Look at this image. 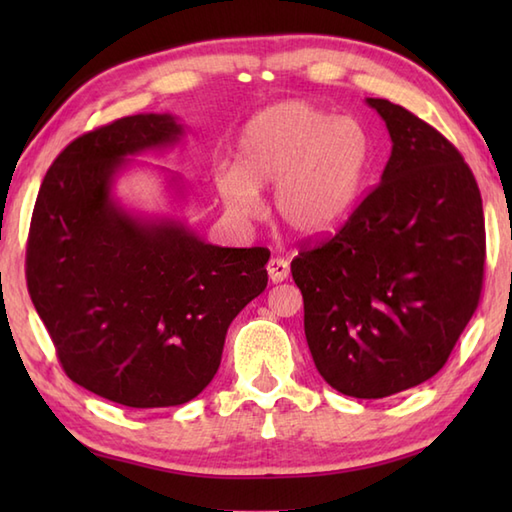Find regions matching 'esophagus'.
I'll return each instance as SVG.
<instances>
[{"label": "esophagus", "instance_id": "34e87169", "mask_svg": "<svg viewBox=\"0 0 512 512\" xmlns=\"http://www.w3.org/2000/svg\"><path fill=\"white\" fill-rule=\"evenodd\" d=\"M268 270V277L273 284H281V281H286L288 275H290V266L284 257H273L266 266Z\"/></svg>", "mask_w": 512, "mask_h": 512}]
</instances>
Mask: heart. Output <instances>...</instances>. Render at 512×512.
Returning a JSON list of instances; mask_svg holds the SVG:
<instances>
[{
  "label": "heart",
  "mask_w": 512,
  "mask_h": 512,
  "mask_svg": "<svg viewBox=\"0 0 512 512\" xmlns=\"http://www.w3.org/2000/svg\"><path fill=\"white\" fill-rule=\"evenodd\" d=\"M367 156L369 140L356 118L286 101L250 118L235 167L217 169L215 189L226 211L246 220L259 209L257 189L275 182L279 224L312 237L332 231L350 213Z\"/></svg>",
  "instance_id": "1"
}]
</instances>
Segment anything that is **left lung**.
<instances>
[{
    "instance_id": "1",
    "label": "left lung",
    "mask_w": 512,
    "mask_h": 512,
    "mask_svg": "<svg viewBox=\"0 0 512 512\" xmlns=\"http://www.w3.org/2000/svg\"><path fill=\"white\" fill-rule=\"evenodd\" d=\"M391 136L383 176L334 235L303 244L292 279L325 383L385 398L436 376L482 295V195L462 154L400 105L367 99Z\"/></svg>"
}]
</instances>
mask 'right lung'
I'll return each mask as SVG.
<instances>
[{
	"label": "right lung",
	"mask_w": 512,
	"mask_h": 512,
	"mask_svg": "<svg viewBox=\"0 0 512 512\" xmlns=\"http://www.w3.org/2000/svg\"><path fill=\"white\" fill-rule=\"evenodd\" d=\"M182 134L171 114H136L79 136L52 162L30 220L28 292L63 372L134 409L198 396L228 325L268 284V248L206 244L182 222L140 220L112 198L127 156Z\"/></svg>",
	"instance_id": "add662e5"
}]
</instances>
